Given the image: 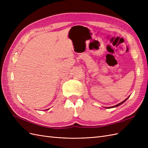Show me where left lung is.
<instances>
[{
    "label": "left lung",
    "instance_id": "obj_1",
    "mask_svg": "<svg viewBox=\"0 0 148 148\" xmlns=\"http://www.w3.org/2000/svg\"><path fill=\"white\" fill-rule=\"evenodd\" d=\"M128 97H128L126 99H125L123 101H122V102H120V103H119V104H118L117 105H115V106H112V107H106V108H114V107H118V106H119L120 105H121V104H122L123 102H125V101H126L128 99Z\"/></svg>",
    "mask_w": 148,
    "mask_h": 148
}]
</instances>
